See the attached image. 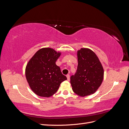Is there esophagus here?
Returning a JSON list of instances; mask_svg holds the SVG:
<instances>
[{
  "label": "esophagus",
  "mask_w": 129,
  "mask_h": 129,
  "mask_svg": "<svg viewBox=\"0 0 129 129\" xmlns=\"http://www.w3.org/2000/svg\"><path fill=\"white\" fill-rule=\"evenodd\" d=\"M67 80L68 81L70 80V75H69V74H68V75H67Z\"/></svg>",
  "instance_id": "obj_1"
}]
</instances>
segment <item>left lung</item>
Returning a JSON list of instances; mask_svg holds the SVG:
<instances>
[{
	"instance_id": "left-lung-1",
	"label": "left lung",
	"mask_w": 129,
	"mask_h": 129,
	"mask_svg": "<svg viewBox=\"0 0 129 129\" xmlns=\"http://www.w3.org/2000/svg\"><path fill=\"white\" fill-rule=\"evenodd\" d=\"M76 73L71 77L73 91L80 96L93 94L102 83L104 69L99 57L92 50L82 48L77 52Z\"/></svg>"
}]
</instances>
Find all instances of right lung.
Segmentation results:
<instances>
[{
  "instance_id": "right-lung-1",
  "label": "right lung",
  "mask_w": 129,
  "mask_h": 129,
  "mask_svg": "<svg viewBox=\"0 0 129 129\" xmlns=\"http://www.w3.org/2000/svg\"><path fill=\"white\" fill-rule=\"evenodd\" d=\"M61 54L53 48L38 50L29 60L25 69L27 82L38 96L49 97L53 95L67 77L62 74L55 62Z\"/></svg>"
}]
</instances>
